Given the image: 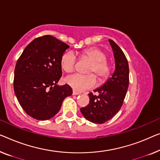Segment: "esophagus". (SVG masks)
Here are the masks:
<instances>
[{"label":"esophagus","instance_id":"34e87169","mask_svg":"<svg viewBox=\"0 0 160 160\" xmlns=\"http://www.w3.org/2000/svg\"><path fill=\"white\" fill-rule=\"evenodd\" d=\"M80 92H76L75 90H73V91H72V95H80Z\"/></svg>","mask_w":160,"mask_h":160}]
</instances>
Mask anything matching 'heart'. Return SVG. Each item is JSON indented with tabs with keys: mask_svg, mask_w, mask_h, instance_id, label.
I'll list each match as a JSON object with an SVG mask.
<instances>
[{
	"mask_svg": "<svg viewBox=\"0 0 160 160\" xmlns=\"http://www.w3.org/2000/svg\"><path fill=\"white\" fill-rule=\"evenodd\" d=\"M81 57L92 62L87 71L90 75L74 74L68 76L65 82L74 90L82 92L95 87L96 85L95 74L100 82H103L109 77L111 67L106 59V54L98 47H90L81 52ZM77 57L72 52H67L62 54L60 59V65L62 70L66 72H72L77 66Z\"/></svg>",
	"mask_w": 160,
	"mask_h": 160,
	"instance_id": "obj_1",
	"label": "heart"
}]
</instances>
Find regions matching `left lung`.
Instances as JSON below:
<instances>
[{
    "label": "left lung",
    "mask_w": 160,
    "mask_h": 160,
    "mask_svg": "<svg viewBox=\"0 0 160 160\" xmlns=\"http://www.w3.org/2000/svg\"><path fill=\"white\" fill-rule=\"evenodd\" d=\"M115 58L116 70L108 81L94 92L88 94L89 104L80 108L84 117L95 123H103L113 117L122 106L129 82L127 59L116 43L109 39Z\"/></svg>",
    "instance_id": "1"
}]
</instances>
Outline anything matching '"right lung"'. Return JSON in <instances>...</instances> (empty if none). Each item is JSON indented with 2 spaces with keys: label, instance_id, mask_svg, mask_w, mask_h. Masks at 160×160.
Returning a JSON list of instances; mask_svg holds the SVG:
<instances>
[{
  "label": "right lung",
  "instance_id": "add662e5",
  "mask_svg": "<svg viewBox=\"0 0 160 160\" xmlns=\"http://www.w3.org/2000/svg\"><path fill=\"white\" fill-rule=\"evenodd\" d=\"M69 46L51 35L28 44L16 62L13 88L21 106L31 117L48 120L56 115L72 90L57 85L62 76L60 59Z\"/></svg>",
  "mask_w": 160,
  "mask_h": 160
}]
</instances>
